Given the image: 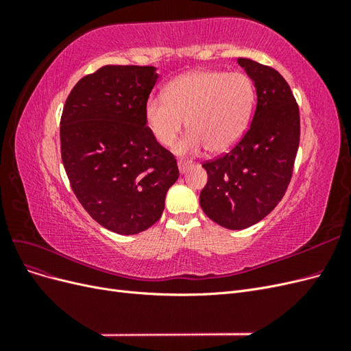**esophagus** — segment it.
Listing matches in <instances>:
<instances>
[{
    "mask_svg": "<svg viewBox=\"0 0 351 351\" xmlns=\"http://www.w3.org/2000/svg\"><path fill=\"white\" fill-rule=\"evenodd\" d=\"M178 169H180V173H184V171H187V168H190L193 165V162L192 161H186V159H178Z\"/></svg>",
    "mask_w": 351,
    "mask_h": 351,
    "instance_id": "1",
    "label": "esophagus"
}]
</instances>
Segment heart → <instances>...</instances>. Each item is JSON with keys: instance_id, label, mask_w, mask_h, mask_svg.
<instances>
[{"instance_id": "obj_1", "label": "heart", "mask_w": 351, "mask_h": 351, "mask_svg": "<svg viewBox=\"0 0 351 351\" xmlns=\"http://www.w3.org/2000/svg\"><path fill=\"white\" fill-rule=\"evenodd\" d=\"M254 104V86L241 71L197 70L168 83L164 97H151L145 105V120L155 141L171 146L183 132L178 154L206 149L228 151L246 132Z\"/></svg>"}]
</instances>
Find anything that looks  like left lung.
I'll return each instance as SVG.
<instances>
[{"instance_id": "8db88e82", "label": "left lung", "mask_w": 351, "mask_h": 351, "mask_svg": "<svg viewBox=\"0 0 351 351\" xmlns=\"http://www.w3.org/2000/svg\"><path fill=\"white\" fill-rule=\"evenodd\" d=\"M239 64L254 82L256 110L249 129L227 154L202 164L208 183L199 202L218 226L243 230L280 204L293 176L300 142V112L281 74L249 58Z\"/></svg>"}]
</instances>
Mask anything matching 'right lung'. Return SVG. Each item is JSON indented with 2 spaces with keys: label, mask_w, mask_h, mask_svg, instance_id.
Here are the masks:
<instances>
[{
  "label": "right lung",
  "mask_w": 351,
  "mask_h": 351,
  "mask_svg": "<svg viewBox=\"0 0 351 351\" xmlns=\"http://www.w3.org/2000/svg\"><path fill=\"white\" fill-rule=\"evenodd\" d=\"M156 79L152 66H104L76 83L62 108L61 159L70 186L84 210L117 234L154 226L178 178L177 159L145 120Z\"/></svg>",
  "instance_id": "obj_1"
}]
</instances>
